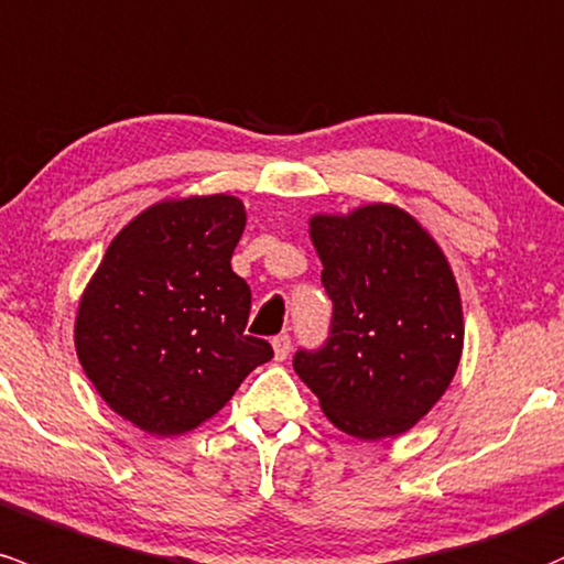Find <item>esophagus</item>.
<instances>
[{"mask_svg": "<svg viewBox=\"0 0 564 564\" xmlns=\"http://www.w3.org/2000/svg\"><path fill=\"white\" fill-rule=\"evenodd\" d=\"M272 350H275V361H283V358L289 356V350H292V337H289V334L272 337Z\"/></svg>", "mask_w": 564, "mask_h": 564, "instance_id": "1", "label": "esophagus"}]
</instances>
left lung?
Masks as SVG:
<instances>
[{"label": "left lung", "instance_id": "1", "mask_svg": "<svg viewBox=\"0 0 564 564\" xmlns=\"http://www.w3.org/2000/svg\"><path fill=\"white\" fill-rule=\"evenodd\" d=\"M311 238L334 313L324 348L296 350L294 372L350 436L410 431L453 382L463 352L460 292L447 257L391 203L315 214Z\"/></svg>", "mask_w": 564, "mask_h": 564}]
</instances>
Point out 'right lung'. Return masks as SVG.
Listing matches in <instances>:
<instances>
[{"instance_id": "1", "label": "right lung", "mask_w": 564, "mask_h": 564, "mask_svg": "<svg viewBox=\"0 0 564 564\" xmlns=\"http://www.w3.org/2000/svg\"><path fill=\"white\" fill-rule=\"evenodd\" d=\"M246 208L232 195L154 203L111 240L79 300L74 345L101 399L152 436L214 417L259 364L251 289L232 272Z\"/></svg>"}]
</instances>
